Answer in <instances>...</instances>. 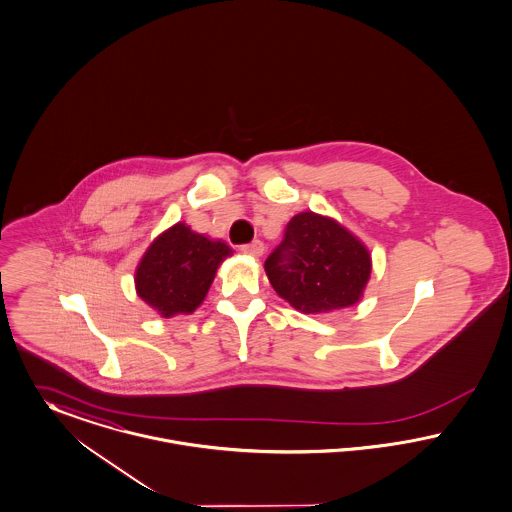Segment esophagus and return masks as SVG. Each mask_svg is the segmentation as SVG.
Masks as SVG:
<instances>
[{
    "label": "esophagus",
    "instance_id": "esophagus-1",
    "mask_svg": "<svg viewBox=\"0 0 512 512\" xmlns=\"http://www.w3.org/2000/svg\"><path fill=\"white\" fill-rule=\"evenodd\" d=\"M241 251L247 255H253V257H261L265 253V243L261 240L251 241L247 245H241Z\"/></svg>",
    "mask_w": 512,
    "mask_h": 512
}]
</instances>
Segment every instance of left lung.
Masks as SVG:
<instances>
[{"mask_svg": "<svg viewBox=\"0 0 512 512\" xmlns=\"http://www.w3.org/2000/svg\"><path fill=\"white\" fill-rule=\"evenodd\" d=\"M265 271L276 294L290 305L303 313H327L360 300L371 257L331 218L300 212L267 257Z\"/></svg>", "mask_w": 512, "mask_h": 512, "instance_id": "left-lung-1", "label": "left lung"}]
</instances>
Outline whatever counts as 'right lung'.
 I'll return each instance as SVG.
<instances>
[{"instance_id":"obj_1","label":"right lung","mask_w":512,"mask_h":512,"mask_svg":"<svg viewBox=\"0 0 512 512\" xmlns=\"http://www.w3.org/2000/svg\"><path fill=\"white\" fill-rule=\"evenodd\" d=\"M232 255L222 241H211L176 224L152 241L141 259L137 294L162 317L193 313L205 300L218 265Z\"/></svg>"}]
</instances>
